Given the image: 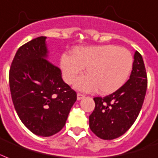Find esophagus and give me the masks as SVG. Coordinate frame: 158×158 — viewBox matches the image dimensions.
Instances as JSON below:
<instances>
[{"instance_id":"obj_1","label":"esophagus","mask_w":158,"mask_h":158,"mask_svg":"<svg viewBox=\"0 0 158 158\" xmlns=\"http://www.w3.org/2000/svg\"><path fill=\"white\" fill-rule=\"evenodd\" d=\"M83 98H84V95L83 94H80V93L77 94V98H78V100H80Z\"/></svg>"}]
</instances>
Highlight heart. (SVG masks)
Segmentation results:
<instances>
[{
	"mask_svg": "<svg viewBox=\"0 0 158 158\" xmlns=\"http://www.w3.org/2000/svg\"><path fill=\"white\" fill-rule=\"evenodd\" d=\"M133 57L129 50L114 44L84 47L74 51L73 56L64 54L60 59V69L64 81L74 83L87 69V76L77 80L75 86L83 91L110 94L121 88L129 77Z\"/></svg>",
	"mask_w": 158,
	"mask_h": 158,
	"instance_id": "obj_1",
	"label": "heart"
}]
</instances>
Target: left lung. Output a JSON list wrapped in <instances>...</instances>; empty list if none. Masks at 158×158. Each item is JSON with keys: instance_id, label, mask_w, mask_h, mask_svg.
<instances>
[{"instance_id": "left-lung-1", "label": "left lung", "mask_w": 158, "mask_h": 158, "mask_svg": "<svg viewBox=\"0 0 158 158\" xmlns=\"http://www.w3.org/2000/svg\"><path fill=\"white\" fill-rule=\"evenodd\" d=\"M148 87V76L143 57L134 54L129 79L122 87L105 97H95V108L89 116L90 129L104 140L124 134L140 113Z\"/></svg>"}]
</instances>
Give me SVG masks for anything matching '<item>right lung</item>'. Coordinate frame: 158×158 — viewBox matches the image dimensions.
<instances>
[{
  "label": "right lung",
  "instance_id": "obj_1",
  "mask_svg": "<svg viewBox=\"0 0 158 158\" xmlns=\"http://www.w3.org/2000/svg\"><path fill=\"white\" fill-rule=\"evenodd\" d=\"M45 36L18 49L9 72L14 107L24 125L41 137H50L65 125L77 94L62 79L59 67L47 60Z\"/></svg>",
  "mask_w": 158,
  "mask_h": 158
}]
</instances>
